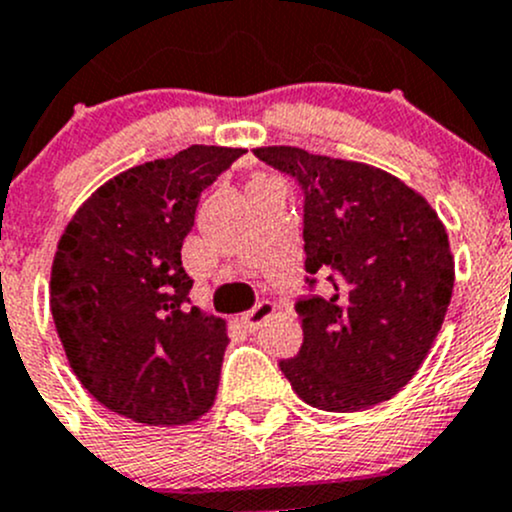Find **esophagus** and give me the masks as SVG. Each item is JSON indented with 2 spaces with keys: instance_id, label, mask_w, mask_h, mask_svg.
<instances>
[{
  "instance_id": "1",
  "label": "esophagus",
  "mask_w": 512,
  "mask_h": 512,
  "mask_svg": "<svg viewBox=\"0 0 512 512\" xmlns=\"http://www.w3.org/2000/svg\"><path fill=\"white\" fill-rule=\"evenodd\" d=\"M273 303H268V300H261V303H256L254 308L246 310L244 315H241V325H244V330H249V333H256L258 325L263 323V320H268L273 315Z\"/></svg>"
}]
</instances>
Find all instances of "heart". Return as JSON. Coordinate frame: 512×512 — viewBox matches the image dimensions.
Segmentation results:
<instances>
[{"mask_svg":"<svg viewBox=\"0 0 512 512\" xmlns=\"http://www.w3.org/2000/svg\"><path fill=\"white\" fill-rule=\"evenodd\" d=\"M263 182H268V179H256L254 184H263ZM254 184H251V187H254Z\"/></svg>","mask_w":512,"mask_h":512,"instance_id":"1","label":"heart"}]
</instances>
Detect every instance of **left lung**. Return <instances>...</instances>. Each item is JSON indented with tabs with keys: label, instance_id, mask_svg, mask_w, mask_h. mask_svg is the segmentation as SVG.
Masks as SVG:
<instances>
[{
	"label": "left lung",
	"instance_id": "obj_1",
	"mask_svg": "<svg viewBox=\"0 0 512 512\" xmlns=\"http://www.w3.org/2000/svg\"><path fill=\"white\" fill-rule=\"evenodd\" d=\"M303 189V345L278 367L305 404L360 412L392 399L429 355L453 291L449 234L421 194L362 162L258 147ZM315 275L329 281L315 296Z\"/></svg>",
	"mask_w": 512,
	"mask_h": 512
}]
</instances>
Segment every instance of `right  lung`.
I'll list each match as a JSON object with an SVG mask.
<instances>
[{
  "instance_id": "right-lung-1",
  "label": "right lung",
  "mask_w": 512,
  "mask_h": 512,
  "mask_svg": "<svg viewBox=\"0 0 512 512\" xmlns=\"http://www.w3.org/2000/svg\"><path fill=\"white\" fill-rule=\"evenodd\" d=\"M244 150L192 145L113 177L68 221L51 315L68 365L110 412L179 426L212 409L226 320L189 305L182 241L199 197Z\"/></svg>"
}]
</instances>
